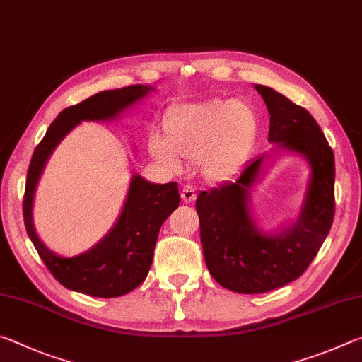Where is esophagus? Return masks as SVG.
Returning a JSON list of instances; mask_svg holds the SVG:
<instances>
[{
	"instance_id": "esophagus-1",
	"label": "esophagus",
	"mask_w": 362,
	"mask_h": 362,
	"mask_svg": "<svg viewBox=\"0 0 362 362\" xmlns=\"http://www.w3.org/2000/svg\"><path fill=\"white\" fill-rule=\"evenodd\" d=\"M180 194H182V199L185 201V203H192V201L196 199V189L193 185H183Z\"/></svg>"
}]
</instances>
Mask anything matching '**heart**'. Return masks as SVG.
I'll list each match as a JSON object with an SVG mask.
<instances>
[{
	"instance_id": "heart-1",
	"label": "heart",
	"mask_w": 362,
	"mask_h": 362,
	"mask_svg": "<svg viewBox=\"0 0 362 362\" xmlns=\"http://www.w3.org/2000/svg\"><path fill=\"white\" fill-rule=\"evenodd\" d=\"M252 110L230 99L185 103L168 118L170 141L161 134L151 137V151L164 166L182 168V155L203 158L207 177L222 180L235 173L255 137Z\"/></svg>"
}]
</instances>
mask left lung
Here are the masks:
<instances>
[{"mask_svg":"<svg viewBox=\"0 0 362 362\" xmlns=\"http://www.w3.org/2000/svg\"><path fill=\"white\" fill-rule=\"evenodd\" d=\"M269 113L268 140L308 159L311 177L302 212L291 226L265 233L249 212V189L265 156L249 163L235 182L201 192L196 199L201 246L212 278L240 293H263L302 276L334 222L335 161L321 127L303 107L255 84Z\"/></svg>","mask_w":362,"mask_h":362,"instance_id":"left-lung-1","label":"left lung"}]
</instances>
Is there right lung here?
Instances as JSON below:
<instances>
[{
    "label": "right lung",
    "instance_id": "add662e5",
    "mask_svg": "<svg viewBox=\"0 0 362 362\" xmlns=\"http://www.w3.org/2000/svg\"><path fill=\"white\" fill-rule=\"evenodd\" d=\"M151 89L144 84H134L102 90L62 110L33 151L23 194V222L46 268L66 289L102 298L121 297L136 289L150 272L159 228L179 207L177 182L159 185L134 175L118 222L93 249L75 257H60L49 250L35 233L32 218L35 188L47 158L60 140L81 121L113 119Z\"/></svg>",
    "mask_w": 362,
    "mask_h": 362
}]
</instances>
